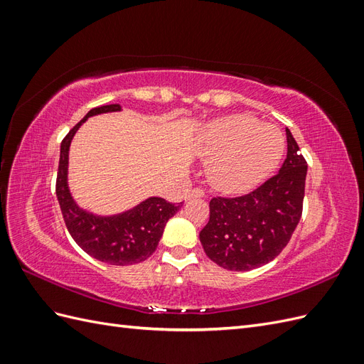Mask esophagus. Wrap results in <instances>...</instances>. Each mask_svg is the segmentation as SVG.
I'll return each instance as SVG.
<instances>
[{
    "mask_svg": "<svg viewBox=\"0 0 364 364\" xmlns=\"http://www.w3.org/2000/svg\"><path fill=\"white\" fill-rule=\"evenodd\" d=\"M194 197H205V191L202 188H194L186 196V199H194Z\"/></svg>",
    "mask_w": 364,
    "mask_h": 364,
    "instance_id": "obj_1",
    "label": "esophagus"
}]
</instances>
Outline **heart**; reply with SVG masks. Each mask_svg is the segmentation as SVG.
Returning a JSON list of instances; mask_svg holds the SVG:
<instances>
[{
    "mask_svg": "<svg viewBox=\"0 0 364 364\" xmlns=\"http://www.w3.org/2000/svg\"><path fill=\"white\" fill-rule=\"evenodd\" d=\"M202 155L209 159L208 178L215 188L241 193L253 188L278 167L285 136L272 124L250 115H229L208 124Z\"/></svg>",
    "mask_w": 364,
    "mask_h": 364,
    "instance_id": "1",
    "label": "heart"
}]
</instances>
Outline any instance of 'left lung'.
Masks as SVG:
<instances>
[{"label": "left lung", "mask_w": 364, "mask_h": 364, "mask_svg": "<svg viewBox=\"0 0 364 364\" xmlns=\"http://www.w3.org/2000/svg\"><path fill=\"white\" fill-rule=\"evenodd\" d=\"M287 158L273 178L240 197H213L209 222L200 230L208 258L226 270L246 272L277 258L302 215L306 161L291 132Z\"/></svg>", "instance_id": "1"}]
</instances>
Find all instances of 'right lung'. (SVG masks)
Listing matches in <instances>:
<instances>
[{
	"label": "right lung",
	"mask_w": 364,
	"mask_h": 364,
	"mask_svg": "<svg viewBox=\"0 0 364 364\" xmlns=\"http://www.w3.org/2000/svg\"><path fill=\"white\" fill-rule=\"evenodd\" d=\"M118 111H121L119 105L94 107L63 138L56 196L68 232L87 255L112 266H130L147 259L156 250L165 225L179 211L182 203L176 205L161 197H149L121 214L95 215L74 202L68 188V155L75 132L90 117Z\"/></svg>",
	"instance_id": "obj_1"
}]
</instances>
